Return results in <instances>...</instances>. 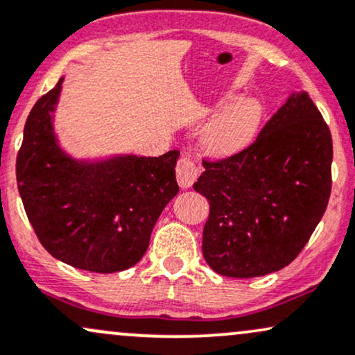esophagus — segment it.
I'll use <instances>...</instances> for the list:
<instances>
[{
  "label": "esophagus",
  "instance_id": "esophagus-1",
  "mask_svg": "<svg viewBox=\"0 0 355 355\" xmlns=\"http://www.w3.org/2000/svg\"><path fill=\"white\" fill-rule=\"evenodd\" d=\"M198 177V166L191 157H182L177 162V182L182 189H189Z\"/></svg>",
  "mask_w": 355,
  "mask_h": 355
}]
</instances>
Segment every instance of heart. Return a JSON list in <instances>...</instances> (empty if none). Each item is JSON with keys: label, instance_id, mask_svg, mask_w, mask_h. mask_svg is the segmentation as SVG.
<instances>
[{"label": "heart", "instance_id": "heart-1", "mask_svg": "<svg viewBox=\"0 0 355 355\" xmlns=\"http://www.w3.org/2000/svg\"><path fill=\"white\" fill-rule=\"evenodd\" d=\"M259 104L253 99L236 102L203 132V144L213 153H232L251 139L259 121Z\"/></svg>", "mask_w": 355, "mask_h": 355}]
</instances>
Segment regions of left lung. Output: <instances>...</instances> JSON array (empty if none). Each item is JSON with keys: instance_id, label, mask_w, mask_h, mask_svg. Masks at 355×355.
Instances as JSON below:
<instances>
[{"instance_id": "8db88e82", "label": "left lung", "mask_w": 355, "mask_h": 355, "mask_svg": "<svg viewBox=\"0 0 355 355\" xmlns=\"http://www.w3.org/2000/svg\"><path fill=\"white\" fill-rule=\"evenodd\" d=\"M331 164V130L306 92L243 150L203 159L193 189L210 202L202 250L211 270L256 277L296 259L327 208Z\"/></svg>"}]
</instances>
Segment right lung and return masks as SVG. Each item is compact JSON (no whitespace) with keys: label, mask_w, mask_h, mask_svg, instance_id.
Here are the masks:
<instances>
[{"label":"right lung","mask_w":355,"mask_h":355,"mask_svg":"<svg viewBox=\"0 0 355 355\" xmlns=\"http://www.w3.org/2000/svg\"><path fill=\"white\" fill-rule=\"evenodd\" d=\"M37 99L16 157L28 220L49 254L92 272H117L142 259L160 213L178 193V150L76 164L55 145L51 125L61 91Z\"/></svg>","instance_id":"right-lung-1"}]
</instances>
